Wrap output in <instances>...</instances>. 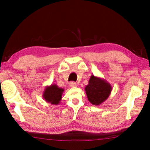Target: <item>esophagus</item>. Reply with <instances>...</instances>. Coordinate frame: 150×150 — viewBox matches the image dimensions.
Masks as SVG:
<instances>
[{"instance_id":"esophagus-1","label":"esophagus","mask_w":150,"mask_h":150,"mask_svg":"<svg viewBox=\"0 0 150 150\" xmlns=\"http://www.w3.org/2000/svg\"><path fill=\"white\" fill-rule=\"evenodd\" d=\"M69 85H70V87H76V83H75V82H74V81H71V83H69Z\"/></svg>"}]
</instances>
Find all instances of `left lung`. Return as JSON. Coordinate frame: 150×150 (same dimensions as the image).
<instances>
[{
    "label": "left lung",
    "instance_id": "obj_1",
    "mask_svg": "<svg viewBox=\"0 0 150 150\" xmlns=\"http://www.w3.org/2000/svg\"><path fill=\"white\" fill-rule=\"evenodd\" d=\"M85 91L88 100L93 105H99L108 98L112 87L104 79L91 75Z\"/></svg>",
    "mask_w": 150,
    "mask_h": 150
}]
</instances>
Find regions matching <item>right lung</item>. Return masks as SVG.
I'll return each instance as SVG.
<instances>
[{
	"label": "right lung",
	"mask_w": 150,
	"mask_h": 150,
	"mask_svg": "<svg viewBox=\"0 0 150 150\" xmlns=\"http://www.w3.org/2000/svg\"><path fill=\"white\" fill-rule=\"evenodd\" d=\"M63 92L64 88L59 87L56 84H52L45 87L42 98L52 105H58L62 100Z\"/></svg>",
	"instance_id": "right-lung-1"
}]
</instances>
